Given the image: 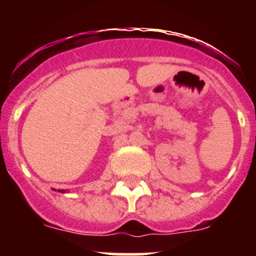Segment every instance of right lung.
Listing matches in <instances>:
<instances>
[{
  "label": "right lung",
  "instance_id": "obj_1",
  "mask_svg": "<svg viewBox=\"0 0 256 256\" xmlns=\"http://www.w3.org/2000/svg\"><path fill=\"white\" fill-rule=\"evenodd\" d=\"M60 192H62V190H60Z\"/></svg>",
  "mask_w": 256,
  "mask_h": 256
}]
</instances>
